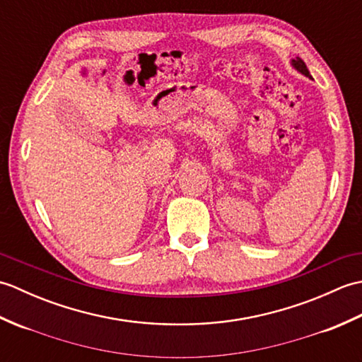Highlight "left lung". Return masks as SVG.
Wrapping results in <instances>:
<instances>
[{"label":"left lung","mask_w":362,"mask_h":362,"mask_svg":"<svg viewBox=\"0 0 362 362\" xmlns=\"http://www.w3.org/2000/svg\"><path fill=\"white\" fill-rule=\"evenodd\" d=\"M291 66L294 68L296 71H298L300 74H303L305 78H308V79H313L311 78V74H310V71H308V68H306V65H305V62L300 57H294V59H291Z\"/></svg>","instance_id":"left-lung-1"}]
</instances>
